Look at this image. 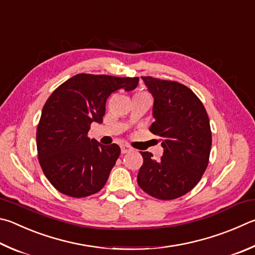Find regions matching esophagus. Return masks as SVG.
Listing matches in <instances>:
<instances>
[{"instance_id":"34e87169","label":"esophagus","mask_w":255,"mask_h":255,"mask_svg":"<svg viewBox=\"0 0 255 255\" xmlns=\"http://www.w3.org/2000/svg\"><path fill=\"white\" fill-rule=\"evenodd\" d=\"M131 150V147L128 146V145H123L122 146V154H126V152L130 151Z\"/></svg>"}]
</instances>
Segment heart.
<instances>
[{
    "label": "heart",
    "mask_w": 255,
    "mask_h": 255,
    "mask_svg": "<svg viewBox=\"0 0 255 255\" xmlns=\"http://www.w3.org/2000/svg\"><path fill=\"white\" fill-rule=\"evenodd\" d=\"M140 94H145V92H140ZM140 94H138V95H140Z\"/></svg>",
    "instance_id": "b5f03b06"
}]
</instances>
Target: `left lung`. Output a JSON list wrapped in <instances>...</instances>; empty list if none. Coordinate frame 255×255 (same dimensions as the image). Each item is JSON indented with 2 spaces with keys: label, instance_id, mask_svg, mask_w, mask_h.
<instances>
[{
  "label": "left lung",
  "instance_id": "left-lung-1",
  "mask_svg": "<svg viewBox=\"0 0 255 255\" xmlns=\"http://www.w3.org/2000/svg\"><path fill=\"white\" fill-rule=\"evenodd\" d=\"M154 97L149 130L160 137L159 159L140 151L143 158L137 183L143 192L163 201L175 200L196 186L208 165L212 132L205 107L186 86L141 77Z\"/></svg>",
  "mask_w": 255,
  "mask_h": 255
}]
</instances>
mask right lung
<instances>
[{
    "label": "right lung",
    "instance_id": "1",
    "mask_svg": "<svg viewBox=\"0 0 255 255\" xmlns=\"http://www.w3.org/2000/svg\"><path fill=\"white\" fill-rule=\"evenodd\" d=\"M138 81L79 73L51 94L36 129V148L45 177L60 193L80 198L105 186L120 148L101 145L88 132L92 123H103L108 97L119 89L133 90Z\"/></svg>",
    "mask_w": 255,
    "mask_h": 255
}]
</instances>
